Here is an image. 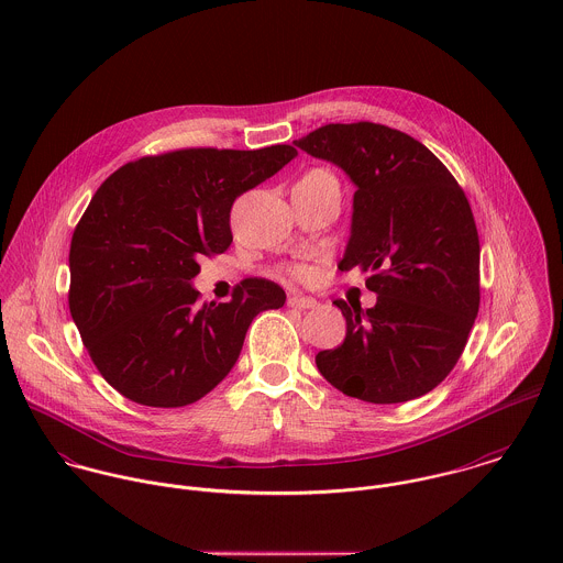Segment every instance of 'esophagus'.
Returning <instances> with one entry per match:
<instances>
[{
  "mask_svg": "<svg viewBox=\"0 0 563 563\" xmlns=\"http://www.w3.org/2000/svg\"><path fill=\"white\" fill-rule=\"evenodd\" d=\"M288 306H290V308H297V310H312V308H317L319 303H317V299H312V297L292 295V297H288Z\"/></svg>",
  "mask_w": 563,
  "mask_h": 563,
  "instance_id": "34e87169",
  "label": "esophagus"
}]
</instances>
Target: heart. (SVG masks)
I'll list each match as a JSON object with an SVG mask.
<instances>
[{
    "label": "heart",
    "instance_id": "1",
    "mask_svg": "<svg viewBox=\"0 0 563 563\" xmlns=\"http://www.w3.org/2000/svg\"><path fill=\"white\" fill-rule=\"evenodd\" d=\"M290 273H292L295 277H303V275H306V268H303V266H292Z\"/></svg>",
    "mask_w": 563,
    "mask_h": 563
}]
</instances>
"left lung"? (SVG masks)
<instances>
[{
  "label": "left lung",
  "mask_w": 563,
  "mask_h": 563,
  "mask_svg": "<svg viewBox=\"0 0 563 563\" xmlns=\"http://www.w3.org/2000/svg\"><path fill=\"white\" fill-rule=\"evenodd\" d=\"M355 186L340 271L368 273V310L335 301L344 342L321 351L322 377L346 397L405 402L457 364L479 312V236L471 203L422 143L377 123H329L292 143Z\"/></svg>",
  "instance_id": "left-lung-1"
}]
</instances>
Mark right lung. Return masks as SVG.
<instances>
[{
	"label": "right lung",
	"instance_id": "obj_1",
	"mask_svg": "<svg viewBox=\"0 0 563 563\" xmlns=\"http://www.w3.org/2000/svg\"><path fill=\"white\" fill-rule=\"evenodd\" d=\"M297 156L181 150L130 162L95 192L71 241L69 308L97 371L125 399L181 407L234 368L251 321L286 303L268 279H244L228 303L199 306V257L232 242L236 197Z\"/></svg>",
	"mask_w": 563,
	"mask_h": 563
}]
</instances>
